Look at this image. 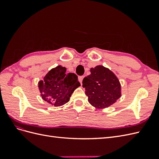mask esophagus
<instances>
[{
  "instance_id": "34e87169",
  "label": "esophagus",
  "mask_w": 159,
  "mask_h": 159,
  "mask_svg": "<svg viewBox=\"0 0 159 159\" xmlns=\"http://www.w3.org/2000/svg\"><path fill=\"white\" fill-rule=\"evenodd\" d=\"M84 75H82V76H80V78H79V80H80V84H81V85L82 84V81H83V80H84Z\"/></svg>"
}]
</instances>
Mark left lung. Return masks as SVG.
<instances>
[{"label": "left lung", "mask_w": 159, "mask_h": 159, "mask_svg": "<svg viewBox=\"0 0 159 159\" xmlns=\"http://www.w3.org/2000/svg\"><path fill=\"white\" fill-rule=\"evenodd\" d=\"M91 74L84 78L83 88L89 103L99 109L108 107L121 97V84L113 72L103 66L90 69Z\"/></svg>", "instance_id": "1"}]
</instances>
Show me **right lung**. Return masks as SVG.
Here are the masks:
<instances>
[{
    "label": "right lung",
    "mask_w": 159,
    "mask_h": 159,
    "mask_svg": "<svg viewBox=\"0 0 159 159\" xmlns=\"http://www.w3.org/2000/svg\"><path fill=\"white\" fill-rule=\"evenodd\" d=\"M79 86L78 76L74 73H67L66 68L61 66L52 69L38 82L42 99L56 107L68 103Z\"/></svg>",
    "instance_id": "right-lung-1"
}]
</instances>
